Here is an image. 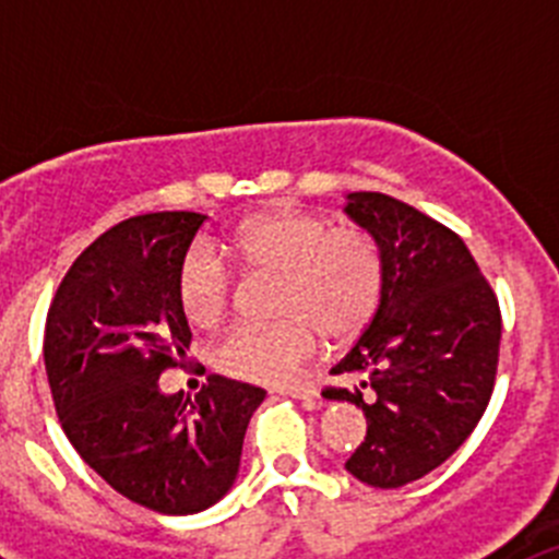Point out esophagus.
I'll use <instances>...</instances> for the list:
<instances>
[{
	"label": "esophagus",
	"mask_w": 559,
	"mask_h": 559,
	"mask_svg": "<svg viewBox=\"0 0 559 559\" xmlns=\"http://www.w3.org/2000/svg\"><path fill=\"white\" fill-rule=\"evenodd\" d=\"M276 394H290V397H299V400H316L319 397V392H316L313 386H276L274 389Z\"/></svg>",
	"instance_id": "esophagus-1"
}]
</instances>
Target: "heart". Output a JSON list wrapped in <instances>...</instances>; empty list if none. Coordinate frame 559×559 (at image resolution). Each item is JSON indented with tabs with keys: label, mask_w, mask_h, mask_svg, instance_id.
<instances>
[{
	"label": "heart",
	"mask_w": 559,
	"mask_h": 559,
	"mask_svg": "<svg viewBox=\"0 0 559 559\" xmlns=\"http://www.w3.org/2000/svg\"><path fill=\"white\" fill-rule=\"evenodd\" d=\"M221 249L251 271L280 274L274 324H240L215 360L226 374L285 386L322 349L324 333L349 341L369 328L386 290V260L364 226H333L324 215L274 206L240 221ZM235 274L215 246L195 243L176 276L187 322L210 330L229 310Z\"/></svg>",
	"instance_id": "1"
}]
</instances>
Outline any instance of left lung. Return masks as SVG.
<instances>
[{"label": "left lung", "instance_id": "1", "mask_svg": "<svg viewBox=\"0 0 559 559\" xmlns=\"http://www.w3.org/2000/svg\"><path fill=\"white\" fill-rule=\"evenodd\" d=\"M347 215L380 243L386 290L328 386L367 414L347 459L358 481L397 490L431 473L478 426L496 389L501 308L471 249L445 224L383 192H353Z\"/></svg>", "mask_w": 559, "mask_h": 559}]
</instances>
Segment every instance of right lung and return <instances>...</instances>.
I'll use <instances>...</instances> for the list:
<instances>
[{
  "instance_id": "1",
  "label": "right lung",
  "mask_w": 559,
  "mask_h": 559,
  "mask_svg": "<svg viewBox=\"0 0 559 559\" xmlns=\"http://www.w3.org/2000/svg\"><path fill=\"white\" fill-rule=\"evenodd\" d=\"M199 212H147L111 226L78 257L44 328L58 419L83 462L128 501L192 515L226 496L246 426L265 392L210 374L195 397L162 392L192 333L176 276Z\"/></svg>"
}]
</instances>
